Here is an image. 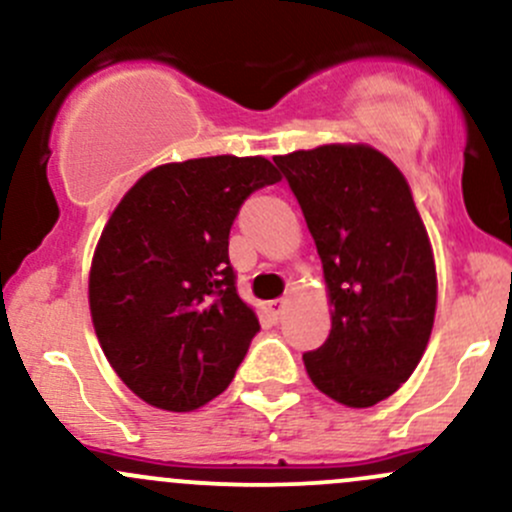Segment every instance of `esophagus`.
<instances>
[{"label":"esophagus","instance_id":"34e87169","mask_svg":"<svg viewBox=\"0 0 512 512\" xmlns=\"http://www.w3.org/2000/svg\"><path fill=\"white\" fill-rule=\"evenodd\" d=\"M284 306H287V301H284V299H274V301H270V304H267V311H270L274 319H279V316L284 314Z\"/></svg>","mask_w":512,"mask_h":512}]
</instances>
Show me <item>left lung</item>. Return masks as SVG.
Segmentation results:
<instances>
[{"mask_svg": "<svg viewBox=\"0 0 512 512\" xmlns=\"http://www.w3.org/2000/svg\"><path fill=\"white\" fill-rule=\"evenodd\" d=\"M319 250L331 333L304 353L311 383L373 407L417 368L437 311L432 245L402 171L365 144L274 157Z\"/></svg>", "mask_w": 512, "mask_h": 512, "instance_id": "1", "label": "left lung"}]
</instances>
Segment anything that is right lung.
<instances>
[{"instance_id":"add662e5","label":"right lung","mask_w":512,"mask_h":512,"mask_svg":"<svg viewBox=\"0 0 512 512\" xmlns=\"http://www.w3.org/2000/svg\"><path fill=\"white\" fill-rule=\"evenodd\" d=\"M282 176L265 157H206L147 171L102 230L90 314L120 380L149 405L218 397L260 331L238 297L228 238L240 206Z\"/></svg>"}]
</instances>
